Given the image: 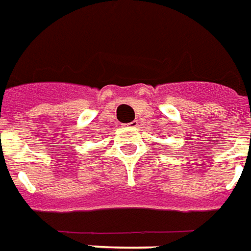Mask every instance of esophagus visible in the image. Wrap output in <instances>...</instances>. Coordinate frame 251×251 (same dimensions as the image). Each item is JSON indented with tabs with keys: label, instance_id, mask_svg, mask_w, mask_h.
Masks as SVG:
<instances>
[{
	"label": "esophagus",
	"instance_id": "obj_1",
	"mask_svg": "<svg viewBox=\"0 0 251 251\" xmlns=\"http://www.w3.org/2000/svg\"><path fill=\"white\" fill-rule=\"evenodd\" d=\"M126 126H127V127H135V126H138V121H137V120H135V121H131L129 122V124H126Z\"/></svg>",
	"mask_w": 251,
	"mask_h": 251
}]
</instances>
